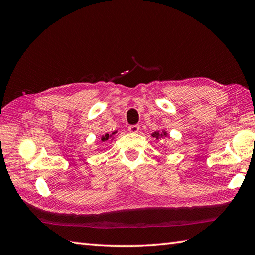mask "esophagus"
<instances>
[{"label": "esophagus", "instance_id": "1", "mask_svg": "<svg viewBox=\"0 0 255 255\" xmlns=\"http://www.w3.org/2000/svg\"><path fill=\"white\" fill-rule=\"evenodd\" d=\"M139 129H140V126H139V125H130V126L128 127V130L130 131V132H132V133H136V132H138V131H139Z\"/></svg>", "mask_w": 255, "mask_h": 255}]
</instances>
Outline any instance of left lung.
<instances>
[{"label": "left lung", "mask_w": 255, "mask_h": 255, "mask_svg": "<svg viewBox=\"0 0 255 255\" xmlns=\"http://www.w3.org/2000/svg\"><path fill=\"white\" fill-rule=\"evenodd\" d=\"M163 136H166V132H162V133H160V132L158 131V132H154V133H152V137H155L156 139H159L160 137H163Z\"/></svg>", "instance_id": "obj_1"}]
</instances>
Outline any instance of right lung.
<instances>
[{
    "label": "right lung",
    "instance_id": "add662e5",
    "mask_svg": "<svg viewBox=\"0 0 255 255\" xmlns=\"http://www.w3.org/2000/svg\"><path fill=\"white\" fill-rule=\"evenodd\" d=\"M113 134H115V132H113ZM111 137H112V136H110V134H107V133H106L105 136H103V137H102V141H107V140L110 139Z\"/></svg>",
    "mask_w": 255,
    "mask_h": 255
}]
</instances>
